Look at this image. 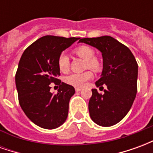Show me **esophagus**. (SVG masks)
Instances as JSON below:
<instances>
[{
  "mask_svg": "<svg viewBox=\"0 0 153 153\" xmlns=\"http://www.w3.org/2000/svg\"><path fill=\"white\" fill-rule=\"evenodd\" d=\"M81 90H82L81 88H75V91H76V92H80Z\"/></svg>",
  "mask_w": 153,
  "mask_h": 153,
  "instance_id": "obj_1",
  "label": "esophagus"
}]
</instances>
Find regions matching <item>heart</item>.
Wrapping results in <instances>:
<instances>
[{"label":"heart","instance_id":"obj_1","mask_svg":"<svg viewBox=\"0 0 153 153\" xmlns=\"http://www.w3.org/2000/svg\"><path fill=\"white\" fill-rule=\"evenodd\" d=\"M74 52L87 60L86 65L92 70L97 71L101 69V65L98 60L95 58V52L91 47L88 46H80L74 49ZM57 65L59 70L63 73H66L70 67L69 57L65 52L59 55L57 59ZM93 74L92 71L88 70L82 73H72L65 78V82L74 87H83L85 83L93 78Z\"/></svg>","mask_w":153,"mask_h":153}]
</instances>
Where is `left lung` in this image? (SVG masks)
<instances>
[{"label":"left lung","instance_id":"8db88e82","mask_svg":"<svg viewBox=\"0 0 153 153\" xmlns=\"http://www.w3.org/2000/svg\"><path fill=\"white\" fill-rule=\"evenodd\" d=\"M102 52L103 70L96 86L103 88L104 94L92 89L88 103L91 119L100 126H112L127 115L137 93L138 63L131 51L110 36L80 38Z\"/></svg>","mask_w":153,"mask_h":153}]
</instances>
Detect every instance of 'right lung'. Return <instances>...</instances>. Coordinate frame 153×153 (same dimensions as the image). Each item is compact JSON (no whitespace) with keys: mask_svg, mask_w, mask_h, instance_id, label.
Segmentation results:
<instances>
[{"mask_svg":"<svg viewBox=\"0 0 153 153\" xmlns=\"http://www.w3.org/2000/svg\"><path fill=\"white\" fill-rule=\"evenodd\" d=\"M79 39L44 36L27 47L19 60L15 74L19 102L27 117L41 128L53 129L66 120L75 90L57 79V59ZM51 82L59 85L56 94L50 92Z\"/></svg>","mask_w":153,"mask_h":153,"instance_id":"add662e5","label":"right lung"}]
</instances>
